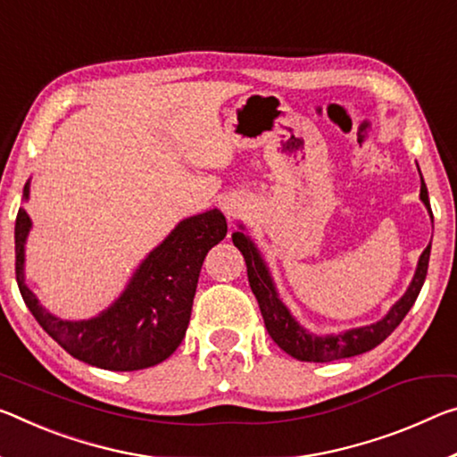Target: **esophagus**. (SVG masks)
Wrapping results in <instances>:
<instances>
[{
	"instance_id": "34e87169",
	"label": "esophagus",
	"mask_w": 457,
	"mask_h": 457,
	"mask_svg": "<svg viewBox=\"0 0 457 457\" xmlns=\"http://www.w3.org/2000/svg\"><path fill=\"white\" fill-rule=\"evenodd\" d=\"M220 207H221L223 215H226L231 221V220H236V217H240V213L244 212V201L240 197H226V199H221Z\"/></svg>"
}]
</instances>
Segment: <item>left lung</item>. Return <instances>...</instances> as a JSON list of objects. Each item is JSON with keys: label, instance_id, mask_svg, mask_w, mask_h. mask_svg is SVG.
I'll return each mask as SVG.
<instances>
[{"label": "left lung", "instance_id": "1", "mask_svg": "<svg viewBox=\"0 0 457 457\" xmlns=\"http://www.w3.org/2000/svg\"><path fill=\"white\" fill-rule=\"evenodd\" d=\"M419 169V166H417ZM421 175V170H419ZM427 207V212L431 215L429 205V195H427V185L421 177V195H419ZM433 217V215H431ZM234 245L242 252L245 260V268H248V280L250 288L254 293L260 313L264 317V325L270 337L274 339L280 350H285L288 356H293L301 361H333L342 358L360 356V353L374 350L376 345L385 342V339L393 333L398 323L404 320V315L409 313L411 307L415 305L419 293L427 277V266H429V254H431V244L423 250V254L419 256V262L412 274V280L404 295L398 299L393 307L388 309V313L370 325H361V328H352L337 333H325V336H317V333L309 331L307 328L295 320L291 311L282 303L280 295L274 285V278L268 264L264 262L262 254H260L258 245L254 240L245 234V228L240 223V229L231 234Z\"/></svg>", "mask_w": 457, "mask_h": 457}]
</instances>
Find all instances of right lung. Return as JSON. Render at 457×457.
<instances>
[{"mask_svg":"<svg viewBox=\"0 0 457 457\" xmlns=\"http://www.w3.org/2000/svg\"><path fill=\"white\" fill-rule=\"evenodd\" d=\"M21 199H30V179ZM32 220L24 207L16 217V280L26 307L72 358L113 372L156 366L183 342L195 291L207 252L228 234L220 209L179 221L137 264L124 291L91 320H61L26 285V240Z\"/></svg>","mask_w":457,"mask_h":457,"instance_id":"obj_1","label":"right lung"}]
</instances>
